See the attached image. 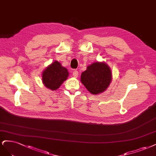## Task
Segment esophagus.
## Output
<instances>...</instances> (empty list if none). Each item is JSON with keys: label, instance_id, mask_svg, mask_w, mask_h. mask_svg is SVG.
<instances>
[{"label": "esophagus", "instance_id": "1", "mask_svg": "<svg viewBox=\"0 0 156 156\" xmlns=\"http://www.w3.org/2000/svg\"><path fill=\"white\" fill-rule=\"evenodd\" d=\"M73 75L74 78H77L78 76V72L77 71H74L73 73Z\"/></svg>", "mask_w": 156, "mask_h": 156}]
</instances>
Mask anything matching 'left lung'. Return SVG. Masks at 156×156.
Masks as SVG:
<instances>
[{
  "instance_id": "1",
  "label": "left lung",
  "mask_w": 156,
  "mask_h": 156,
  "mask_svg": "<svg viewBox=\"0 0 156 156\" xmlns=\"http://www.w3.org/2000/svg\"><path fill=\"white\" fill-rule=\"evenodd\" d=\"M112 80L111 69L104 62H94L89 65L81 75V82L93 94L105 91Z\"/></svg>"
}]
</instances>
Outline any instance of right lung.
<instances>
[{
  "instance_id": "1",
  "label": "right lung",
  "mask_w": 156,
  "mask_h": 156,
  "mask_svg": "<svg viewBox=\"0 0 156 156\" xmlns=\"http://www.w3.org/2000/svg\"><path fill=\"white\" fill-rule=\"evenodd\" d=\"M67 69L61 63L55 61L44 69L42 73V82L44 86L54 91L58 89L65 80L67 79Z\"/></svg>"
}]
</instances>
